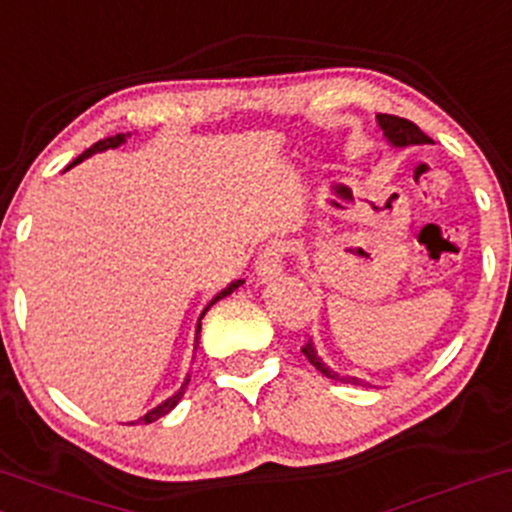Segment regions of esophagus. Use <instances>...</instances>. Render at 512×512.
I'll list each match as a JSON object with an SVG mask.
<instances>
[{"label":"esophagus","instance_id":"obj_1","mask_svg":"<svg viewBox=\"0 0 512 512\" xmlns=\"http://www.w3.org/2000/svg\"><path fill=\"white\" fill-rule=\"evenodd\" d=\"M284 267V245L279 243H269L262 247V252L257 255L255 262V274L262 279V282H269L277 274H282Z\"/></svg>","mask_w":512,"mask_h":512}]
</instances>
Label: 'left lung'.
<instances>
[{"instance_id":"8db88e82","label":"left lung","mask_w":512,"mask_h":512,"mask_svg":"<svg viewBox=\"0 0 512 512\" xmlns=\"http://www.w3.org/2000/svg\"><path fill=\"white\" fill-rule=\"evenodd\" d=\"M376 121H379L381 131H384V136L391 140L393 145H425V143H432V140L425 136L423 131H420L418 126H415L413 121L408 119H401V116H391V114H379L376 116ZM301 352L306 355L308 362L313 364V367L318 369L320 374H325L328 379H335V381H342V384H355V386H369L367 381L362 379H355V376H340L335 372H330L328 367H325L323 362H320L318 352L313 350V342L308 340L306 345L301 347Z\"/></svg>"}]
</instances>
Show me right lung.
Wrapping results in <instances>:
<instances>
[{"instance_id":"1","label":"right lung","mask_w":512,"mask_h":512,"mask_svg":"<svg viewBox=\"0 0 512 512\" xmlns=\"http://www.w3.org/2000/svg\"><path fill=\"white\" fill-rule=\"evenodd\" d=\"M128 136H131V133H116V136H109V138H104V140H97V143H94L92 145V148H87V150H84V153L80 155V157H77V160L75 162H72V165H77V162H82L84 160V157H89V155H94V153H101V150H109V148H119V145L121 143H126V138ZM70 165V167H72ZM240 284H243V279H238V282H233V284H230L228 286V289H223L221 291V294H218L216 296V299H213L211 303H209V306H213V303H216V301H221V299H226V296L228 294H233V291L235 289H238V286ZM209 306H206V311H209ZM204 311V313H206ZM204 313H201V318H204ZM199 333H201V323L199 325H196V342H199ZM187 384H189V379L187 381H184V384H182V389H179L177 393H174V396L172 398H167V401L165 403H160V406H157V408H153V411H150V413H145L143 415V418H138L136 420V423H145V425H148V423H155V420L157 418H162V415H167V413H170L172 411V408L174 406H177V403H179V398H182L184 396V391H187Z\"/></svg>"}]
</instances>
